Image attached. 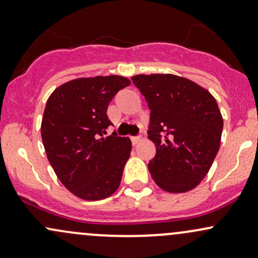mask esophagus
Here are the masks:
<instances>
[{"mask_svg": "<svg viewBox=\"0 0 258 258\" xmlns=\"http://www.w3.org/2000/svg\"><path fill=\"white\" fill-rule=\"evenodd\" d=\"M131 141H132V145H137L140 144V142L142 141V139L140 136H135V137H131Z\"/></svg>", "mask_w": 258, "mask_h": 258, "instance_id": "obj_1", "label": "esophagus"}]
</instances>
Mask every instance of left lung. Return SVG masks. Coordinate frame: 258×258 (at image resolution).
Returning <instances> with one entry per match:
<instances>
[{"mask_svg": "<svg viewBox=\"0 0 258 258\" xmlns=\"http://www.w3.org/2000/svg\"><path fill=\"white\" fill-rule=\"evenodd\" d=\"M132 81L151 110L148 139L156 156L148 170L153 181L171 194L191 191L220 150L223 119L215 97L176 75H136Z\"/></svg>", "mask_w": 258, "mask_h": 258, "instance_id": "obj_1", "label": "left lung"}]
</instances>
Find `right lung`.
Listing matches in <instances>:
<instances>
[{
	"label": "right lung",
	"instance_id": "add662e5",
	"mask_svg": "<svg viewBox=\"0 0 258 258\" xmlns=\"http://www.w3.org/2000/svg\"><path fill=\"white\" fill-rule=\"evenodd\" d=\"M123 76L81 77L57 87L46 103L41 136L59 181L86 201L107 199L121 183L128 137L106 136L108 103L130 85Z\"/></svg>",
	"mask_w": 258,
	"mask_h": 258
}]
</instances>
